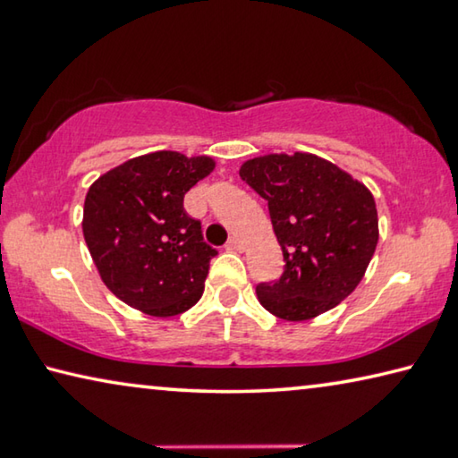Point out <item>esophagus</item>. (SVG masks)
<instances>
[{"instance_id": "34e87169", "label": "esophagus", "mask_w": 458, "mask_h": 458, "mask_svg": "<svg viewBox=\"0 0 458 458\" xmlns=\"http://www.w3.org/2000/svg\"><path fill=\"white\" fill-rule=\"evenodd\" d=\"M228 249H230V250H242V249H244V244H242L241 238L232 236L230 241H228Z\"/></svg>"}]
</instances>
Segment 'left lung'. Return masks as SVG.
Listing matches in <instances>:
<instances>
[{"label":"left lung","mask_w":458,"mask_h":458,"mask_svg":"<svg viewBox=\"0 0 458 458\" xmlns=\"http://www.w3.org/2000/svg\"><path fill=\"white\" fill-rule=\"evenodd\" d=\"M241 177L268 203L285 268L259 283L267 311L303 322L338 306L359 285L379 241L373 193L310 152L246 161Z\"/></svg>","instance_id":"left-lung-1"}]
</instances>
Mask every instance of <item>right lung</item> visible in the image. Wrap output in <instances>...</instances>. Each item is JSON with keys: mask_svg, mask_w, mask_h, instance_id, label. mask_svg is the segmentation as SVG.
<instances>
[{"mask_svg": "<svg viewBox=\"0 0 458 458\" xmlns=\"http://www.w3.org/2000/svg\"><path fill=\"white\" fill-rule=\"evenodd\" d=\"M214 166L212 157L157 150L104 173L87 191V249L106 287L130 308L171 318L199 301L217 250L203 242L183 198Z\"/></svg>", "mask_w": 458, "mask_h": 458, "instance_id": "add662e5", "label": "right lung"}]
</instances>
